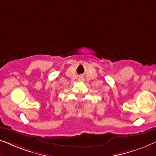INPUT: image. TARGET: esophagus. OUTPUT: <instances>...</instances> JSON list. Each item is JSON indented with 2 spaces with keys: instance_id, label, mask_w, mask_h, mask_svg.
<instances>
[{
  "instance_id": "esophagus-1",
  "label": "esophagus",
  "mask_w": 156,
  "mask_h": 156,
  "mask_svg": "<svg viewBox=\"0 0 156 156\" xmlns=\"http://www.w3.org/2000/svg\"><path fill=\"white\" fill-rule=\"evenodd\" d=\"M78 80H82V81H83V80H84V78H83V76H80V77L78 78Z\"/></svg>"
}]
</instances>
